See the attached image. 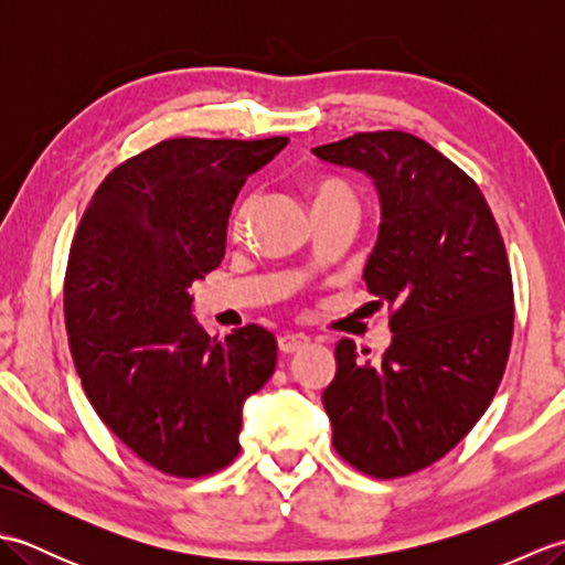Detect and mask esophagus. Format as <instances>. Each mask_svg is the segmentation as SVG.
I'll use <instances>...</instances> for the list:
<instances>
[{"instance_id":"34e87169","label":"esophagus","mask_w":565,"mask_h":565,"mask_svg":"<svg viewBox=\"0 0 565 565\" xmlns=\"http://www.w3.org/2000/svg\"><path fill=\"white\" fill-rule=\"evenodd\" d=\"M308 342H310V338H308V334H303V332H286V334H281V338H279V350L284 354H291V352L303 350Z\"/></svg>"}]
</instances>
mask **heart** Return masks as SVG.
I'll return each instance as SVG.
<instances>
[{
	"instance_id": "b5f03b06",
	"label": "heart",
	"mask_w": 565,
	"mask_h": 565,
	"mask_svg": "<svg viewBox=\"0 0 565 565\" xmlns=\"http://www.w3.org/2000/svg\"><path fill=\"white\" fill-rule=\"evenodd\" d=\"M342 201H352L356 203L354 199V191L350 189V184H344L342 179H322V182H318L313 186V206L320 209V206H330V203H342ZM252 203H255V199H245L239 206L235 209L233 213V221H231V231L235 235H239L245 231V223L249 218L252 213Z\"/></svg>"
}]
</instances>
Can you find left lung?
I'll use <instances>...</instances> for the list:
<instances>
[{
	"label": "left lung",
	"instance_id": "left-lung-1",
	"mask_svg": "<svg viewBox=\"0 0 565 565\" xmlns=\"http://www.w3.org/2000/svg\"><path fill=\"white\" fill-rule=\"evenodd\" d=\"M313 154L374 179L381 227L364 281L388 303L393 332L376 364L359 362L352 340L334 347L338 374L322 393L332 447L366 476H411L471 431L505 374V243L478 184L423 138L374 130Z\"/></svg>",
	"mask_w": 565,
	"mask_h": 565
}]
</instances>
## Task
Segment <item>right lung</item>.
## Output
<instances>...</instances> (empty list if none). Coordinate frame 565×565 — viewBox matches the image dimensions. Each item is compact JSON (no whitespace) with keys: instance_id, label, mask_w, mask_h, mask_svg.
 Instances as JSON below:
<instances>
[{"instance_id":"obj_1","label":"right lung","mask_w":565,"mask_h":565,"mask_svg":"<svg viewBox=\"0 0 565 565\" xmlns=\"http://www.w3.org/2000/svg\"><path fill=\"white\" fill-rule=\"evenodd\" d=\"M289 138H172L94 191L65 271L70 352L94 411L138 459L177 478L239 454L243 403L269 381L276 338L221 340L191 318L189 286L218 267L247 177Z\"/></svg>"}]
</instances>
